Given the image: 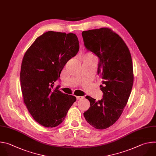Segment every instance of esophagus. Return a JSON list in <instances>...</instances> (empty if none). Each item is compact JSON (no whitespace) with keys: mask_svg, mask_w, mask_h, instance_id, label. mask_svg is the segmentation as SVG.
Returning a JSON list of instances; mask_svg holds the SVG:
<instances>
[{"mask_svg":"<svg viewBox=\"0 0 156 156\" xmlns=\"http://www.w3.org/2000/svg\"><path fill=\"white\" fill-rule=\"evenodd\" d=\"M76 98L77 100H81L83 98V97H80V96H77L76 97Z\"/></svg>","mask_w":156,"mask_h":156,"instance_id":"esophagus-1","label":"esophagus"}]
</instances>
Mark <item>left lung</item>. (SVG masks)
<instances>
[{"label": "left lung", "instance_id": "8db88e82", "mask_svg": "<svg viewBox=\"0 0 156 156\" xmlns=\"http://www.w3.org/2000/svg\"><path fill=\"white\" fill-rule=\"evenodd\" d=\"M84 45L99 58L98 75L103 98L99 101L87 96L90 103L83 113L87 122L97 129H106L119 119L130 97L133 84V63L130 50L111 29L101 27L83 31Z\"/></svg>", "mask_w": 156, "mask_h": 156}]
</instances>
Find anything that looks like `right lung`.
Wrapping results in <instances>:
<instances>
[{
	"mask_svg": "<svg viewBox=\"0 0 156 156\" xmlns=\"http://www.w3.org/2000/svg\"><path fill=\"white\" fill-rule=\"evenodd\" d=\"M79 50L73 33L48 31L38 37L23 58L20 82L23 101L34 119L45 127H55L63 122L76 101L53 88L67 62Z\"/></svg>",
	"mask_w": 156,
	"mask_h": 156,
	"instance_id": "obj_1",
	"label": "right lung"
}]
</instances>
